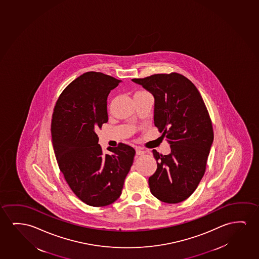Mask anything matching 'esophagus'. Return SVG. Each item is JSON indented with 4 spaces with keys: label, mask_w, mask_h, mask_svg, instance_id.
<instances>
[{
    "label": "esophagus",
    "mask_w": 259,
    "mask_h": 259,
    "mask_svg": "<svg viewBox=\"0 0 259 259\" xmlns=\"http://www.w3.org/2000/svg\"><path fill=\"white\" fill-rule=\"evenodd\" d=\"M136 153H137L138 155H143V154L145 153V151H144L142 148L139 147V148H137V149H136Z\"/></svg>",
    "instance_id": "obj_1"
}]
</instances>
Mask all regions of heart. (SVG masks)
Masks as SVG:
<instances>
[{
  "label": "heart",
  "mask_w": 259,
  "mask_h": 259,
  "mask_svg": "<svg viewBox=\"0 0 259 259\" xmlns=\"http://www.w3.org/2000/svg\"><path fill=\"white\" fill-rule=\"evenodd\" d=\"M141 92H144V91H141Z\"/></svg>",
  "instance_id": "heart-1"
}]
</instances>
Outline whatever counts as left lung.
Returning a JSON list of instances; mask_svg holds the SVG:
<instances>
[{
	"label": "left lung",
	"mask_w": 259,
	"mask_h": 259,
	"mask_svg": "<svg viewBox=\"0 0 259 259\" xmlns=\"http://www.w3.org/2000/svg\"><path fill=\"white\" fill-rule=\"evenodd\" d=\"M153 94L154 125L170 145L171 153L153 150L157 169L148 180L153 196L179 203L195 191L204 175L214 139L211 120L194 84L178 73L132 79Z\"/></svg>",
	"instance_id": "obj_1"
}]
</instances>
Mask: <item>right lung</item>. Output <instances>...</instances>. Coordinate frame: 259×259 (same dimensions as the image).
<instances>
[{"instance_id": "right-lung-1", "label": "right lung", "mask_w": 259, "mask_h": 259, "mask_svg": "<svg viewBox=\"0 0 259 259\" xmlns=\"http://www.w3.org/2000/svg\"><path fill=\"white\" fill-rule=\"evenodd\" d=\"M121 80L88 72L59 96L51 120L55 155L66 182L81 201L93 207L112 204L120 197L135 156L120 143L103 153L96 132L108 120L107 97Z\"/></svg>"}]
</instances>
